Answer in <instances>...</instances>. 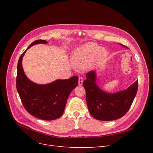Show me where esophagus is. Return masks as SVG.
<instances>
[{
	"label": "esophagus",
	"instance_id": "1",
	"mask_svg": "<svg viewBox=\"0 0 153 153\" xmlns=\"http://www.w3.org/2000/svg\"><path fill=\"white\" fill-rule=\"evenodd\" d=\"M83 84V78L82 77L78 78V85H82Z\"/></svg>",
	"mask_w": 153,
	"mask_h": 153
}]
</instances>
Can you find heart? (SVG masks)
I'll use <instances>...</instances> for the list:
<instances>
[{"instance_id": "heart-1", "label": "heart", "mask_w": 153, "mask_h": 153, "mask_svg": "<svg viewBox=\"0 0 153 153\" xmlns=\"http://www.w3.org/2000/svg\"><path fill=\"white\" fill-rule=\"evenodd\" d=\"M100 46L94 43H87L78 48L73 57V62L75 68L78 70H83L89 68L94 61L96 56L97 61H103L108 53L105 50L100 51Z\"/></svg>"}]
</instances>
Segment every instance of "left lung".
<instances>
[{
    "instance_id": "1",
    "label": "left lung",
    "mask_w": 153,
    "mask_h": 153,
    "mask_svg": "<svg viewBox=\"0 0 153 153\" xmlns=\"http://www.w3.org/2000/svg\"><path fill=\"white\" fill-rule=\"evenodd\" d=\"M122 46L124 45H122ZM83 82L86 92V101L91 115L100 121H113L122 117L131 107L138 90V81L126 89L116 93H107L96 85L95 71L85 75Z\"/></svg>"
}]
</instances>
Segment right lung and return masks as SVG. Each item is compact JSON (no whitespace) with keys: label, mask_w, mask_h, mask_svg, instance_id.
I'll return each instance as SVG.
<instances>
[{"label":"right lung","mask_w":153,"mask_h":153,"mask_svg":"<svg viewBox=\"0 0 153 153\" xmlns=\"http://www.w3.org/2000/svg\"><path fill=\"white\" fill-rule=\"evenodd\" d=\"M47 43L45 40H36L27 50L34 45ZM25 52L21 55L17 65L16 85L22 103L27 112L37 118L46 121L58 119L64 112L69 94L78 85V76L45 85L35 84L26 76L22 68Z\"/></svg>","instance_id":"obj_1"}]
</instances>
